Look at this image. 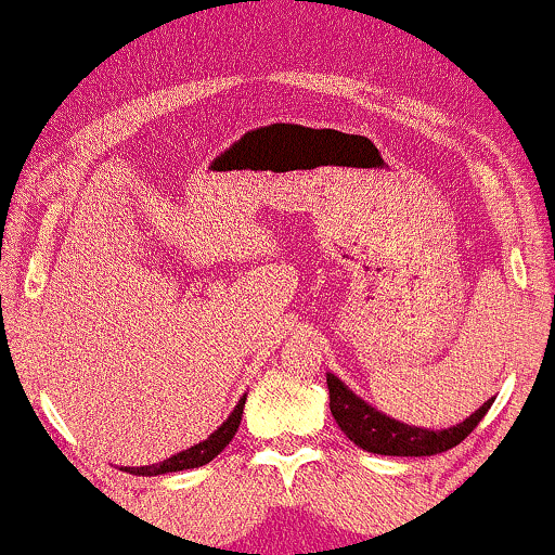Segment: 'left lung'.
I'll use <instances>...</instances> for the list:
<instances>
[{"label": "left lung", "mask_w": 555, "mask_h": 555, "mask_svg": "<svg viewBox=\"0 0 555 555\" xmlns=\"http://www.w3.org/2000/svg\"><path fill=\"white\" fill-rule=\"evenodd\" d=\"M326 384L331 415H334L336 425L344 430V436L358 443L360 449L380 456H433L454 449L456 443H462L477 428V423L486 417L490 404H493V399H488L480 410H475L462 423L451 425V428L430 430L384 415V412L375 410L373 404L358 397L334 373H326Z\"/></svg>", "instance_id": "obj_1"}]
</instances>
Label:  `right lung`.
Returning <instances> with one entry per match:
<instances>
[{
    "mask_svg": "<svg viewBox=\"0 0 555 555\" xmlns=\"http://www.w3.org/2000/svg\"><path fill=\"white\" fill-rule=\"evenodd\" d=\"M245 399L247 393H242L237 406H234L232 412H229V417L224 423L216 428L211 436L206 438V441L190 446V449L180 451V454L169 456V460L158 462V464H149V467H122L125 473L130 475H167V473H182V469H195V467H203V464H208L214 460V456H219L221 451L227 449L229 441L234 438V433L240 428V420H242V410H245Z\"/></svg>",
    "mask_w": 555,
    "mask_h": 555,
    "instance_id": "right-lung-1",
    "label": "right lung"
}]
</instances>
